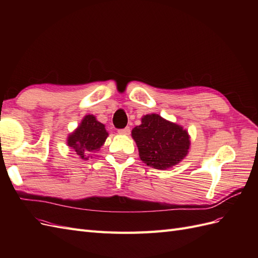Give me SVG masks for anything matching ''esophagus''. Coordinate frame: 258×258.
Instances as JSON below:
<instances>
[{
    "label": "esophagus",
    "instance_id": "esophagus-1",
    "mask_svg": "<svg viewBox=\"0 0 258 258\" xmlns=\"http://www.w3.org/2000/svg\"><path fill=\"white\" fill-rule=\"evenodd\" d=\"M118 134L122 135V136H129L130 135V128L126 127V128H123V129H119L118 130Z\"/></svg>",
    "mask_w": 258,
    "mask_h": 258
}]
</instances>
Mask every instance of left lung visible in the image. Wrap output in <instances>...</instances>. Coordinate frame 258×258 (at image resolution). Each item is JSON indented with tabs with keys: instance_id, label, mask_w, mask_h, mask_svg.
Listing matches in <instances>:
<instances>
[{
	"instance_id": "obj_1",
	"label": "left lung",
	"mask_w": 258,
	"mask_h": 258,
	"mask_svg": "<svg viewBox=\"0 0 258 258\" xmlns=\"http://www.w3.org/2000/svg\"><path fill=\"white\" fill-rule=\"evenodd\" d=\"M139 156L147 166L167 170L181 162L189 152L190 137L181 124L158 114H147L131 131Z\"/></svg>"
}]
</instances>
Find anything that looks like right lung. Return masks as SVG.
I'll return each mask as SVG.
<instances>
[{"label": "right lung", "mask_w": 258, "mask_h": 258, "mask_svg": "<svg viewBox=\"0 0 258 258\" xmlns=\"http://www.w3.org/2000/svg\"><path fill=\"white\" fill-rule=\"evenodd\" d=\"M108 132L92 114L85 115L77 128L69 135L67 144L83 160H88L90 153L99 151L105 143Z\"/></svg>", "instance_id": "obj_1"}]
</instances>
